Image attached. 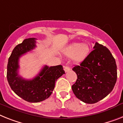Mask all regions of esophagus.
<instances>
[{
    "instance_id": "1",
    "label": "esophagus",
    "mask_w": 123,
    "mask_h": 123,
    "mask_svg": "<svg viewBox=\"0 0 123 123\" xmlns=\"http://www.w3.org/2000/svg\"><path fill=\"white\" fill-rule=\"evenodd\" d=\"M70 70V68L69 66H65L64 67V71L65 72H68Z\"/></svg>"
}]
</instances>
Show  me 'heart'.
Segmentation results:
<instances>
[{"label": "heart", "instance_id": "b5f03b06", "mask_svg": "<svg viewBox=\"0 0 123 123\" xmlns=\"http://www.w3.org/2000/svg\"><path fill=\"white\" fill-rule=\"evenodd\" d=\"M90 48L88 44L81 43H73L65 50V55L69 58H73L74 62L79 63L86 59L89 54Z\"/></svg>", "mask_w": 123, "mask_h": 123}]
</instances>
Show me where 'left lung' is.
Segmentation results:
<instances>
[{
  "label": "left lung",
  "mask_w": 123,
  "mask_h": 123,
  "mask_svg": "<svg viewBox=\"0 0 123 123\" xmlns=\"http://www.w3.org/2000/svg\"><path fill=\"white\" fill-rule=\"evenodd\" d=\"M84 61L73 68L77 79L72 86L77 98L87 104L99 101L109 94L117 80L116 61L109 49L95 43Z\"/></svg>",
  "instance_id": "left-lung-1"
}]
</instances>
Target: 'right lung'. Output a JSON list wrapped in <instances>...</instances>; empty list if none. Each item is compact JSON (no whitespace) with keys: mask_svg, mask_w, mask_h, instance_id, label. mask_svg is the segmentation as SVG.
<instances>
[{"mask_svg":"<svg viewBox=\"0 0 123 123\" xmlns=\"http://www.w3.org/2000/svg\"><path fill=\"white\" fill-rule=\"evenodd\" d=\"M36 39L24 40L12 50L7 64V79L12 91L17 96L29 103H39L46 99L52 93L57 79L65 74L61 65L45 66L32 79H25L18 74V61L22 55L36 47Z\"/></svg>","mask_w":123,"mask_h":123,"instance_id":"1","label":"right lung"}]
</instances>
